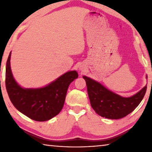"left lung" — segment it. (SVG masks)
<instances>
[{
    "label": "left lung",
    "mask_w": 152,
    "mask_h": 152,
    "mask_svg": "<svg viewBox=\"0 0 152 152\" xmlns=\"http://www.w3.org/2000/svg\"><path fill=\"white\" fill-rule=\"evenodd\" d=\"M83 78L92 109L100 116L110 119H121L133 111L142 101L147 90L145 86L132 96L123 97L88 77L84 76Z\"/></svg>",
    "instance_id": "obj_1"
}]
</instances>
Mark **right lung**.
<instances>
[{
  "label": "right lung",
  "instance_id": "obj_1",
  "mask_svg": "<svg viewBox=\"0 0 152 152\" xmlns=\"http://www.w3.org/2000/svg\"><path fill=\"white\" fill-rule=\"evenodd\" d=\"M11 54V52L7 61L5 84L12 104L19 111L37 121H45L56 116L62 109L69 85L78 78L77 72H68L42 88H23L12 74Z\"/></svg>",
  "mask_w": 152,
  "mask_h": 152
}]
</instances>
